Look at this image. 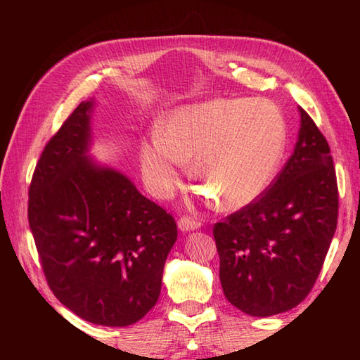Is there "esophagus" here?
Returning <instances> with one entry per match:
<instances>
[{
    "instance_id": "esophagus-1",
    "label": "esophagus",
    "mask_w": 360,
    "mask_h": 360,
    "mask_svg": "<svg viewBox=\"0 0 360 360\" xmlns=\"http://www.w3.org/2000/svg\"><path fill=\"white\" fill-rule=\"evenodd\" d=\"M178 225L182 231H192V230H198L200 227H202V222L197 221V219H193V217L184 216L179 219Z\"/></svg>"
}]
</instances>
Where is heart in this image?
Returning a JSON list of instances; mask_svg holds the SVG:
<instances>
[{"label":"heart","mask_w":360,"mask_h":360,"mask_svg":"<svg viewBox=\"0 0 360 360\" xmlns=\"http://www.w3.org/2000/svg\"><path fill=\"white\" fill-rule=\"evenodd\" d=\"M285 120L265 98H216L182 106L162 120L160 133L141 143L146 182L158 197L193 176L222 210H240L270 184L285 148Z\"/></svg>","instance_id":"obj_1"}]
</instances>
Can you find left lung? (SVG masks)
<instances>
[{
  "mask_svg": "<svg viewBox=\"0 0 360 360\" xmlns=\"http://www.w3.org/2000/svg\"><path fill=\"white\" fill-rule=\"evenodd\" d=\"M298 112L294 154L275 181L212 230L224 295L257 318L288 311L309 294L337 229L330 148L313 119Z\"/></svg>",
  "mask_w": 360,
  "mask_h": 360,
  "instance_id": "obj_1",
  "label": "left lung"
}]
</instances>
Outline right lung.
Listing matches in <instances>:
<instances>
[{
    "label": "right lung",
    "instance_id": "1",
    "mask_svg": "<svg viewBox=\"0 0 360 360\" xmlns=\"http://www.w3.org/2000/svg\"><path fill=\"white\" fill-rule=\"evenodd\" d=\"M94 108L95 98L82 101L46 144L28 222L53 295L92 324L125 327L157 303L178 227L124 173L89 154Z\"/></svg>",
    "mask_w": 360,
    "mask_h": 360
}]
</instances>
